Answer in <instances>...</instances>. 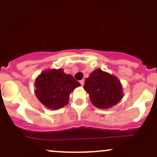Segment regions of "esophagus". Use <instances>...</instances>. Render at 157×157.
Segmentation results:
<instances>
[{
    "label": "esophagus",
    "instance_id": "1",
    "mask_svg": "<svg viewBox=\"0 0 157 157\" xmlns=\"http://www.w3.org/2000/svg\"><path fill=\"white\" fill-rule=\"evenodd\" d=\"M80 85L83 86V84H84V80H80Z\"/></svg>",
    "mask_w": 157,
    "mask_h": 157
}]
</instances>
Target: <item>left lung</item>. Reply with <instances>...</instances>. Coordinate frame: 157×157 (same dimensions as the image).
Masks as SVG:
<instances>
[{
    "label": "left lung",
    "instance_id": "left-lung-1",
    "mask_svg": "<svg viewBox=\"0 0 157 157\" xmlns=\"http://www.w3.org/2000/svg\"><path fill=\"white\" fill-rule=\"evenodd\" d=\"M83 89L95 107L108 109L117 105L124 94L120 80L115 76L96 69L85 80Z\"/></svg>",
    "mask_w": 157,
    "mask_h": 157
}]
</instances>
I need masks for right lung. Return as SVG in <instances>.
Wrapping results in <instances>:
<instances>
[{
	"instance_id": "add662e5",
	"label": "right lung",
	"mask_w": 157,
	"mask_h": 157,
	"mask_svg": "<svg viewBox=\"0 0 157 157\" xmlns=\"http://www.w3.org/2000/svg\"><path fill=\"white\" fill-rule=\"evenodd\" d=\"M36 94L39 101L47 108L57 110L66 106L70 94L80 84L62 68L42 71L35 81Z\"/></svg>"
}]
</instances>
